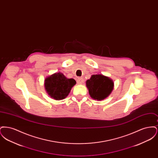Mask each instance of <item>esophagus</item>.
Returning a JSON list of instances; mask_svg holds the SVG:
<instances>
[{
  "instance_id": "1",
  "label": "esophagus",
  "mask_w": 158,
  "mask_h": 158,
  "mask_svg": "<svg viewBox=\"0 0 158 158\" xmlns=\"http://www.w3.org/2000/svg\"><path fill=\"white\" fill-rule=\"evenodd\" d=\"M83 82V79L82 77H78L77 79V83L79 85H81Z\"/></svg>"
}]
</instances>
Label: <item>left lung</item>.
<instances>
[{
    "instance_id": "left-lung-1",
    "label": "left lung",
    "mask_w": 158,
    "mask_h": 158,
    "mask_svg": "<svg viewBox=\"0 0 158 158\" xmlns=\"http://www.w3.org/2000/svg\"><path fill=\"white\" fill-rule=\"evenodd\" d=\"M114 85L111 79L102 74L93 75L86 82L90 97L97 101L107 98L113 91Z\"/></svg>"
}]
</instances>
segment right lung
<instances>
[{"label": "right lung", "instance_id": "obj_1", "mask_svg": "<svg viewBox=\"0 0 158 158\" xmlns=\"http://www.w3.org/2000/svg\"><path fill=\"white\" fill-rule=\"evenodd\" d=\"M76 83L75 79H68L60 72L53 73L44 80L47 93L50 98L58 101L66 98Z\"/></svg>", "mask_w": 158, "mask_h": 158}]
</instances>
